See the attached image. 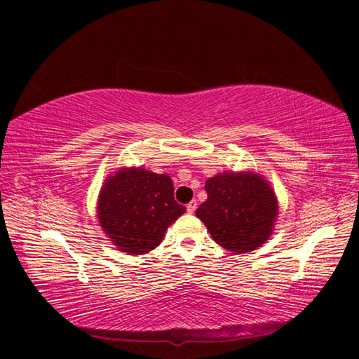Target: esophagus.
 I'll return each mask as SVG.
<instances>
[{
  "label": "esophagus",
  "instance_id": "obj_1",
  "mask_svg": "<svg viewBox=\"0 0 359 359\" xmlns=\"http://www.w3.org/2000/svg\"><path fill=\"white\" fill-rule=\"evenodd\" d=\"M196 208H198V203H196V201H194V199H193V201H190V203H188V204H187V210H188V212H190V214H193V212H194V210H196Z\"/></svg>",
  "mask_w": 359,
  "mask_h": 359
}]
</instances>
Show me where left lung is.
Segmentation results:
<instances>
[{
    "label": "left lung",
    "mask_w": 359,
    "mask_h": 359,
    "mask_svg": "<svg viewBox=\"0 0 359 359\" xmlns=\"http://www.w3.org/2000/svg\"><path fill=\"white\" fill-rule=\"evenodd\" d=\"M208 199L199 205L201 220L218 245L245 253L267 241L277 217V199L257 174L224 172L205 182Z\"/></svg>",
    "instance_id": "obj_1"
}]
</instances>
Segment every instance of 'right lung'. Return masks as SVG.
I'll return each instance as SVG.
<instances>
[{
	"instance_id": "obj_1",
	"label": "right lung",
	"mask_w": 359,
	"mask_h": 359,
	"mask_svg": "<svg viewBox=\"0 0 359 359\" xmlns=\"http://www.w3.org/2000/svg\"><path fill=\"white\" fill-rule=\"evenodd\" d=\"M184 212L185 205L174 199L171 177L141 168L111 175L98 199L102 229L118 250L130 255L154 250Z\"/></svg>"
}]
</instances>
